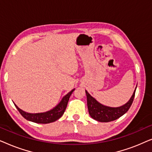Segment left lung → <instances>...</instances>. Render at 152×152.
<instances>
[{
	"instance_id": "left-lung-1",
	"label": "left lung",
	"mask_w": 152,
	"mask_h": 152,
	"mask_svg": "<svg viewBox=\"0 0 152 152\" xmlns=\"http://www.w3.org/2000/svg\"><path fill=\"white\" fill-rule=\"evenodd\" d=\"M136 90V88L129 100L125 104L119 107H109L102 104L86 91L89 115L94 120L101 122H108L117 120L129 109L134 101Z\"/></svg>"
}]
</instances>
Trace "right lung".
<instances>
[{
  "label": "right lung",
  "mask_w": 152,
  "mask_h": 152,
  "mask_svg": "<svg viewBox=\"0 0 152 152\" xmlns=\"http://www.w3.org/2000/svg\"><path fill=\"white\" fill-rule=\"evenodd\" d=\"M74 91L75 88L72 89L67 95H66L62 98L61 101L54 109L50 110V111L45 112V113H29L20 109L15 104H14V105H15L16 109H18V111H19V113L21 114L23 117L26 118V120H29V121L39 124L50 123V122H53L59 119L63 115L64 111L66 109V107H67L70 96Z\"/></svg>",
  "instance_id": "right-lung-1"
}]
</instances>
